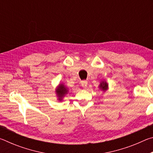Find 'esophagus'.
<instances>
[{
	"label": "esophagus",
	"mask_w": 153,
	"mask_h": 153,
	"mask_svg": "<svg viewBox=\"0 0 153 153\" xmlns=\"http://www.w3.org/2000/svg\"><path fill=\"white\" fill-rule=\"evenodd\" d=\"M87 85H88V82L86 81V80H82V81H81V86L83 88H86Z\"/></svg>",
	"instance_id": "obj_1"
}]
</instances>
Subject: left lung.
Masks as SVG:
<instances>
[{
	"label": "left lung",
	"mask_w": 153,
	"mask_h": 153,
	"mask_svg": "<svg viewBox=\"0 0 153 153\" xmlns=\"http://www.w3.org/2000/svg\"><path fill=\"white\" fill-rule=\"evenodd\" d=\"M100 87L103 90H107V88H108V85H107V83H105V82H102L101 84H100Z\"/></svg>",
	"instance_id": "obj_1"
}]
</instances>
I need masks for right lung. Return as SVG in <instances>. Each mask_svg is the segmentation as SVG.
I'll return each instance as SVG.
<instances>
[{
    "label": "right lung",
    "instance_id": "obj_1",
    "mask_svg": "<svg viewBox=\"0 0 153 153\" xmlns=\"http://www.w3.org/2000/svg\"><path fill=\"white\" fill-rule=\"evenodd\" d=\"M67 89L66 88H65V86L63 85H59V86L58 88V89L56 90V92H57V94H58V97H59V100H61V98L63 97L64 94H65L67 92Z\"/></svg>",
    "mask_w": 153,
    "mask_h": 153
}]
</instances>
